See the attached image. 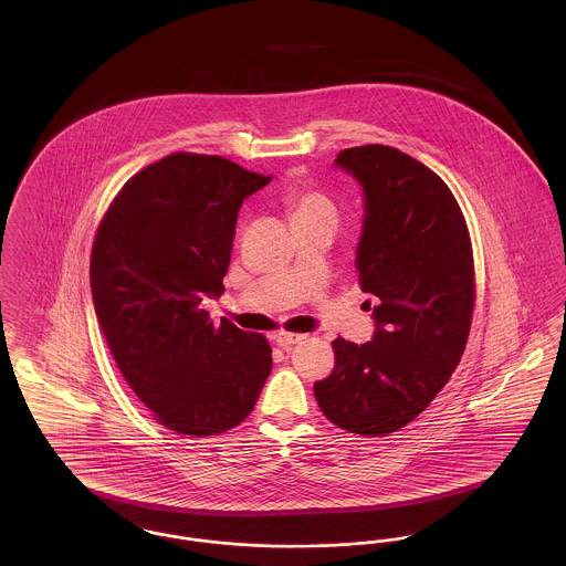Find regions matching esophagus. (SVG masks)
<instances>
[{"label":"esophagus","instance_id":"34e87169","mask_svg":"<svg viewBox=\"0 0 566 566\" xmlns=\"http://www.w3.org/2000/svg\"><path fill=\"white\" fill-rule=\"evenodd\" d=\"M305 335H296V333H286V331H280L273 335V342L282 348V350H291L295 344L303 342Z\"/></svg>","mask_w":566,"mask_h":566}]
</instances>
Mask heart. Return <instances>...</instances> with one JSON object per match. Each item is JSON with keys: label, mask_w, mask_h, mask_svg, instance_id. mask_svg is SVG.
<instances>
[{"label": "heart", "mask_w": 566, "mask_h": 566, "mask_svg": "<svg viewBox=\"0 0 566 566\" xmlns=\"http://www.w3.org/2000/svg\"><path fill=\"white\" fill-rule=\"evenodd\" d=\"M286 206L293 222L295 220H310V218H333L335 220V206L333 201L321 192L310 187H293L286 195Z\"/></svg>", "instance_id": "b5f03b06"}]
</instances>
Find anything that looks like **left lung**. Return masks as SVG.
Segmentation results:
<instances>
[{
	"label": "left lung",
	"mask_w": 566,
	"mask_h": 566,
	"mask_svg": "<svg viewBox=\"0 0 566 566\" xmlns=\"http://www.w3.org/2000/svg\"><path fill=\"white\" fill-rule=\"evenodd\" d=\"M335 165L363 187L356 270L376 296V333L360 346L337 337L335 369L314 395L339 429L384 437L424 411L460 363L475 303L473 250L452 190L427 165L381 144L346 148Z\"/></svg>",
	"instance_id": "8db88e82"
}]
</instances>
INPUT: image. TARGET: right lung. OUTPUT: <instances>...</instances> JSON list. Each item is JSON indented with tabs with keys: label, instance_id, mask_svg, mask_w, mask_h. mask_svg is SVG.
Returning a JSON list of instances; mask_svg holds the SVG:
<instances>
[{
	"label": "right lung",
	"instance_id": "1",
	"mask_svg": "<svg viewBox=\"0 0 566 566\" xmlns=\"http://www.w3.org/2000/svg\"><path fill=\"white\" fill-rule=\"evenodd\" d=\"M271 176L195 153L148 165L120 189L91 250V293L109 352L169 431L218 434L243 422L271 374L259 333L214 326L238 212Z\"/></svg>",
	"mask_w": 566,
	"mask_h": 566
}]
</instances>
